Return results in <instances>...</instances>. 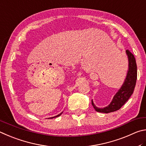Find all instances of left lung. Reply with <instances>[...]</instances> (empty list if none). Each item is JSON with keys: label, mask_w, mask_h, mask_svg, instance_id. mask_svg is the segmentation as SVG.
I'll list each match as a JSON object with an SVG mask.
<instances>
[{"label": "left lung", "mask_w": 146, "mask_h": 146, "mask_svg": "<svg viewBox=\"0 0 146 146\" xmlns=\"http://www.w3.org/2000/svg\"><path fill=\"white\" fill-rule=\"evenodd\" d=\"M126 52L128 57L129 69L124 83L118 92L113 97L111 103L105 108H98L94 105L93 101H92V104L97 111L108 113L118 110L126 103L133 93L137 78L136 60H135L134 55L129 50H126Z\"/></svg>", "instance_id": "obj_1"}]
</instances>
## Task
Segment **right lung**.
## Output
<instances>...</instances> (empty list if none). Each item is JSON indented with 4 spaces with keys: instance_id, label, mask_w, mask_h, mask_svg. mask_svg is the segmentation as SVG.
<instances>
[{
    "instance_id": "right-lung-1",
    "label": "right lung",
    "mask_w": 146,
    "mask_h": 146,
    "mask_svg": "<svg viewBox=\"0 0 146 146\" xmlns=\"http://www.w3.org/2000/svg\"><path fill=\"white\" fill-rule=\"evenodd\" d=\"M61 113H60L59 115H56V116H55V117H59V116H60L61 115ZM54 117H51V118H49V119H52V118H54Z\"/></svg>"
}]
</instances>
